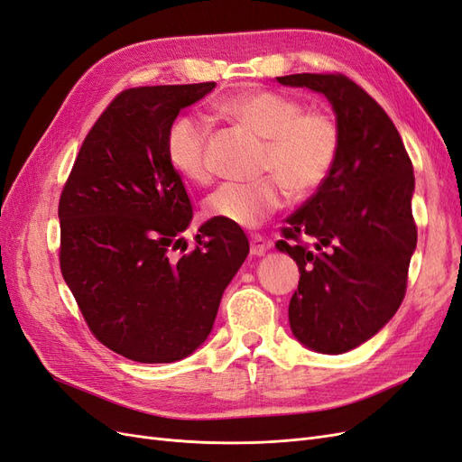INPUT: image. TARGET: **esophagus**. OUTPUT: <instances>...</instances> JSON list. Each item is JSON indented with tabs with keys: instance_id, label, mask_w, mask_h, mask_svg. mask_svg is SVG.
<instances>
[{
	"instance_id": "34e87169",
	"label": "esophagus",
	"mask_w": 462,
	"mask_h": 462,
	"mask_svg": "<svg viewBox=\"0 0 462 462\" xmlns=\"http://www.w3.org/2000/svg\"><path fill=\"white\" fill-rule=\"evenodd\" d=\"M270 248V243L262 235H250V254L262 256Z\"/></svg>"
}]
</instances>
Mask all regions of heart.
I'll list each match as a JSON object with an SVG mask.
<instances>
[{"label": "heart", "instance_id": "b5f03b06", "mask_svg": "<svg viewBox=\"0 0 462 462\" xmlns=\"http://www.w3.org/2000/svg\"><path fill=\"white\" fill-rule=\"evenodd\" d=\"M226 109L268 138L262 170L272 175L253 183L221 185L206 200L208 216L254 227L287 204L289 187L309 197L329 179L341 148L339 123L329 111L304 109L299 97L270 88L236 94ZM209 143L212 123L208 117L180 116L165 136L167 162L190 183L206 185L214 175Z\"/></svg>", "mask_w": 462, "mask_h": 462}]
</instances>
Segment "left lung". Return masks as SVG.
Here are the masks:
<instances>
[{"label": "left lung", "instance_id": "obj_1", "mask_svg": "<svg viewBox=\"0 0 462 462\" xmlns=\"http://www.w3.org/2000/svg\"><path fill=\"white\" fill-rule=\"evenodd\" d=\"M277 82L326 94L339 123L329 179L285 219L275 246L300 272L289 302L292 335L341 355L374 337L407 292L418 236L412 162L393 121L353 79L299 73Z\"/></svg>", "mask_w": 462, "mask_h": 462}]
</instances>
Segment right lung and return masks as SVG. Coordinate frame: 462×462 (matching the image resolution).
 I'll return each mask as SVG.
<instances>
[{"instance_id":"obj_1","label":"right lung","mask_w":462,"mask_h":462,"mask_svg":"<svg viewBox=\"0 0 462 462\" xmlns=\"http://www.w3.org/2000/svg\"><path fill=\"white\" fill-rule=\"evenodd\" d=\"M214 87L117 94L88 131L60 197V265L82 318L102 345L144 365L180 360L206 341L248 254L245 231L216 217L192 250L180 239L192 204L167 162L165 136L179 111Z\"/></svg>"}]
</instances>
